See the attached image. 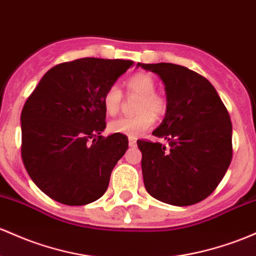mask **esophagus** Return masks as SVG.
I'll return each mask as SVG.
<instances>
[{
	"label": "esophagus",
	"instance_id": "1",
	"mask_svg": "<svg viewBox=\"0 0 256 256\" xmlns=\"http://www.w3.org/2000/svg\"><path fill=\"white\" fill-rule=\"evenodd\" d=\"M128 146H130V147H132V148L136 147V146H137L136 140L132 138V137H130V138H128Z\"/></svg>",
	"mask_w": 256,
	"mask_h": 256
}]
</instances>
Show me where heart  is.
I'll use <instances>...</instances> for the list:
<instances>
[{"label": "heart", "mask_w": 256, "mask_h": 256, "mask_svg": "<svg viewBox=\"0 0 256 256\" xmlns=\"http://www.w3.org/2000/svg\"><path fill=\"white\" fill-rule=\"evenodd\" d=\"M156 80L147 72H137L128 78L126 81L128 92L140 96L136 106L137 114L112 120L108 125L109 131L134 138L150 128L156 122V116L164 115L168 109L166 98L156 92ZM122 103V94L119 87L116 85L108 87L103 94V106L106 113L115 115L120 110Z\"/></svg>", "instance_id": "b5f03b06"}]
</instances>
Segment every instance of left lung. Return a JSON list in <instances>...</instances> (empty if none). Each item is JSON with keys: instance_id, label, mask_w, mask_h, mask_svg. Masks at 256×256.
Segmentation results:
<instances>
[{"instance_id": "left-lung-1", "label": "left lung", "mask_w": 256, "mask_h": 256, "mask_svg": "<svg viewBox=\"0 0 256 256\" xmlns=\"http://www.w3.org/2000/svg\"><path fill=\"white\" fill-rule=\"evenodd\" d=\"M138 66L165 84L168 109L153 131L159 142L138 140L144 187L171 206H187L209 196L232 160V122L214 86L198 72L172 63Z\"/></svg>"}]
</instances>
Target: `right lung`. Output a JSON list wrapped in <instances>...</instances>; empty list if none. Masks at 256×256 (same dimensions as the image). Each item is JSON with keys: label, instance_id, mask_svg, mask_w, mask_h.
<instances>
[{"label": "right lung", "instance_id": "right-lung-1", "mask_svg": "<svg viewBox=\"0 0 256 256\" xmlns=\"http://www.w3.org/2000/svg\"><path fill=\"white\" fill-rule=\"evenodd\" d=\"M132 60L81 58L50 69L23 106L22 158L44 194L86 206L106 193L112 170L128 147L106 128L103 94Z\"/></svg>", "mask_w": 256, "mask_h": 256}]
</instances>
